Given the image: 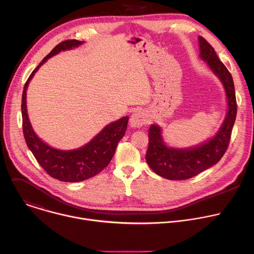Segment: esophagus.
<instances>
[{
    "mask_svg": "<svg viewBox=\"0 0 254 254\" xmlns=\"http://www.w3.org/2000/svg\"><path fill=\"white\" fill-rule=\"evenodd\" d=\"M149 122V117L145 110H136L134 111L129 120V125L133 128L141 127Z\"/></svg>",
    "mask_w": 254,
    "mask_h": 254,
    "instance_id": "esophagus-1",
    "label": "esophagus"
}]
</instances>
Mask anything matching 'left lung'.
<instances>
[{"instance_id": "1", "label": "left lung", "mask_w": 254, "mask_h": 254, "mask_svg": "<svg viewBox=\"0 0 254 254\" xmlns=\"http://www.w3.org/2000/svg\"><path fill=\"white\" fill-rule=\"evenodd\" d=\"M198 44L200 60L206 63L223 85L228 109L217 132L206 141L191 147L177 148L167 145L162 127L156 124L151 125L146 161L155 173L170 180L189 179L217 164L228 148L236 120L237 105L232 76L209 42L198 36Z\"/></svg>"}]
</instances>
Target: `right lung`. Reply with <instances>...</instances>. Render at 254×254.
I'll list each match as a JSON object with an SVG mask.
<instances>
[{
	"label": "right lung",
	"mask_w": 254,
	"mask_h": 254,
	"mask_svg": "<svg viewBox=\"0 0 254 254\" xmlns=\"http://www.w3.org/2000/svg\"><path fill=\"white\" fill-rule=\"evenodd\" d=\"M83 43L84 41L73 39L58 44L31 73L22 94V127L26 144L45 172L64 182H80L101 172L111 161L119 142L126 133L128 122V117H124L108 124L86 145L73 150L53 148L35 133L28 118L26 105V92L30 81L49 59L61 52L74 50Z\"/></svg>",
	"instance_id": "1"
}]
</instances>
